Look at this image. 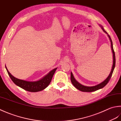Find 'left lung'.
<instances>
[{"label": "left lung", "instance_id": "left-lung-1", "mask_svg": "<svg viewBox=\"0 0 121 121\" xmlns=\"http://www.w3.org/2000/svg\"><path fill=\"white\" fill-rule=\"evenodd\" d=\"M101 28L103 30V31L105 33H107L108 34V36L110 39V40L111 41V48H112V51L113 52V66H112V68L111 71L110 73L109 76H108V77L106 79L103 81L102 82H101L100 84H99L97 86H93V87H87V86H83L82 85H81L80 83H79L78 81L76 80L75 78L73 77V75L72 73H71V75H70V80H71V82L73 83V85L74 86V87H76V88L78 89L79 90L81 91H83V92H92V91H95L98 90L100 89H101L103 88L104 86L107 84V83L109 82V81H110L111 78V76L112 75V73L113 72V70L114 69L115 66V52L114 51V50H113V43L111 40V38H110V35L108 34V33L105 30L103 29L102 26H101Z\"/></svg>", "mask_w": 121, "mask_h": 121}]
</instances>
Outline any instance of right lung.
<instances>
[{
    "mask_svg": "<svg viewBox=\"0 0 121 121\" xmlns=\"http://www.w3.org/2000/svg\"><path fill=\"white\" fill-rule=\"evenodd\" d=\"M6 68L8 73L9 77H10L12 81L15 83V84L19 86L21 88L23 89L24 90L28 91L30 92H38L41 90H44L50 84L52 79L53 76L55 73L57 68L54 69L53 70L51 71L48 75L43 78L42 79L37 81H27L25 80L19 79L16 77H13L10 73H9L8 70L6 66Z\"/></svg>",
    "mask_w": 121,
    "mask_h": 121,
    "instance_id": "obj_1",
    "label": "right lung"
}]
</instances>
